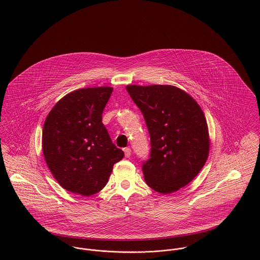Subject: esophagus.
<instances>
[{"label":"esophagus","instance_id":"34e87169","mask_svg":"<svg viewBox=\"0 0 260 260\" xmlns=\"http://www.w3.org/2000/svg\"><path fill=\"white\" fill-rule=\"evenodd\" d=\"M124 153H125V157L129 158L131 156V149L125 148L124 149Z\"/></svg>","mask_w":260,"mask_h":260}]
</instances>
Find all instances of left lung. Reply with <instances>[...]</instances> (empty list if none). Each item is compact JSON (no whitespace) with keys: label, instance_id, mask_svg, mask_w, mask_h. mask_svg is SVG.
Instances as JSON below:
<instances>
[{"label":"left lung","instance_id":"8db88e82","mask_svg":"<svg viewBox=\"0 0 260 260\" xmlns=\"http://www.w3.org/2000/svg\"><path fill=\"white\" fill-rule=\"evenodd\" d=\"M142 112L151 139L144 179L161 194H170L191 182L204 166L210 149L206 118L199 104L172 85H127Z\"/></svg>","mask_w":260,"mask_h":260}]
</instances>
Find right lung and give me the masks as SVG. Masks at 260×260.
<instances>
[{
  "label": "right lung",
  "mask_w": 260,
  "mask_h": 260,
  "mask_svg": "<svg viewBox=\"0 0 260 260\" xmlns=\"http://www.w3.org/2000/svg\"><path fill=\"white\" fill-rule=\"evenodd\" d=\"M112 91L108 86L75 90L60 99L45 120V161L69 192L82 196L98 193L107 184L114 164L124 156L102 123Z\"/></svg>",
  "instance_id": "add662e5"
}]
</instances>
